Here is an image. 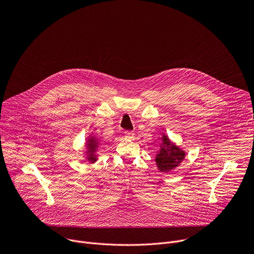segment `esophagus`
<instances>
[{
	"mask_svg": "<svg viewBox=\"0 0 254 254\" xmlns=\"http://www.w3.org/2000/svg\"><path fill=\"white\" fill-rule=\"evenodd\" d=\"M125 134H126V136L127 138H132L134 136V132L133 131H126Z\"/></svg>",
	"mask_w": 254,
	"mask_h": 254,
	"instance_id": "esophagus-1",
	"label": "esophagus"
}]
</instances>
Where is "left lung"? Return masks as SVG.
<instances>
[{
	"instance_id": "1",
	"label": "left lung",
	"mask_w": 254,
	"mask_h": 254,
	"mask_svg": "<svg viewBox=\"0 0 254 254\" xmlns=\"http://www.w3.org/2000/svg\"><path fill=\"white\" fill-rule=\"evenodd\" d=\"M186 153L168 137L163 134L161 137L160 151L157 154L155 161L158 169L163 173H168L178 167L185 159Z\"/></svg>"
}]
</instances>
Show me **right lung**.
Returning a JSON list of instances; mask_svg holds the SVG:
<instances>
[{
  "label": "right lung",
  "instance_id": "right-lung-1",
  "mask_svg": "<svg viewBox=\"0 0 254 254\" xmlns=\"http://www.w3.org/2000/svg\"><path fill=\"white\" fill-rule=\"evenodd\" d=\"M99 146H100V140L96 136L91 134L86 138V142H85V147H86L85 148L86 149L85 160L87 162H89L90 164H93L97 161L96 152H97V149H98Z\"/></svg>",
  "mask_w": 254,
  "mask_h": 254
}]
</instances>
